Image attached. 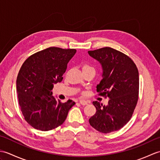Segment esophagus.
Here are the masks:
<instances>
[{
	"label": "esophagus",
	"instance_id": "esophagus-1",
	"mask_svg": "<svg viewBox=\"0 0 160 160\" xmlns=\"http://www.w3.org/2000/svg\"><path fill=\"white\" fill-rule=\"evenodd\" d=\"M79 102H80V104L83 105V106H84V105H87V104H88L86 100H80L79 101Z\"/></svg>",
	"mask_w": 160,
	"mask_h": 160
}]
</instances>
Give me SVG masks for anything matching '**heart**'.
<instances>
[{
    "mask_svg": "<svg viewBox=\"0 0 160 160\" xmlns=\"http://www.w3.org/2000/svg\"><path fill=\"white\" fill-rule=\"evenodd\" d=\"M85 68H90V67L88 66V65H84V66L83 67L82 69H85Z\"/></svg>",
    "mask_w": 160,
    "mask_h": 160,
    "instance_id": "heart-1",
    "label": "heart"
}]
</instances>
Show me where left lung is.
I'll return each mask as SVG.
<instances>
[{
  "label": "left lung",
  "mask_w": 160,
  "mask_h": 160,
  "mask_svg": "<svg viewBox=\"0 0 160 160\" xmlns=\"http://www.w3.org/2000/svg\"><path fill=\"white\" fill-rule=\"evenodd\" d=\"M101 64L102 80L97 92L109 98L107 105L93 102L96 112L89 124L97 131L108 133L118 131L130 120L138 102L139 73L130 58L111 47L89 51Z\"/></svg>",
  "instance_id": "obj_1"
}]
</instances>
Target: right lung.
<instances>
[{
  "mask_svg": "<svg viewBox=\"0 0 160 160\" xmlns=\"http://www.w3.org/2000/svg\"><path fill=\"white\" fill-rule=\"evenodd\" d=\"M76 49L49 47L29 57L16 80L20 109L28 123L47 131L62 124L75 104L69 100L62 103L52 96L54 84L62 80L67 64Z\"/></svg>",
  "mask_w": 160,
  "mask_h": 160,
  "instance_id": "obj_1",
  "label": "right lung"
}]
</instances>
